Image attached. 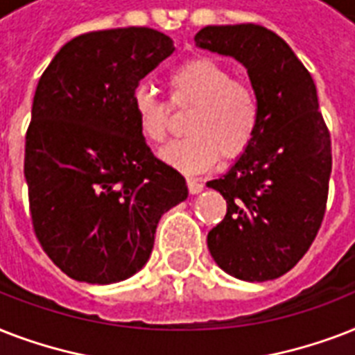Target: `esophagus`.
Wrapping results in <instances>:
<instances>
[{
  "instance_id": "esophagus-1",
  "label": "esophagus",
  "mask_w": 355,
  "mask_h": 355,
  "mask_svg": "<svg viewBox=\"0 0 355 355\" xmlns=\"http://www.w3.org/2000/svg\"><path fill=\"white\" fill-rule=\"evenodd\" d=\"M202 188H205V186H202V184H200L199 180H195V178H188V189H189V193H191V195L200 193V191H202Z\"/></svg>"
}]
</instances>
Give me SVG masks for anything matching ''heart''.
Masks as SVG:
<instances>
[{
	"label": "heart",
	"instance_id": "b5f03b06",
	"mask_svg": "<svg viewBox=\"0 0 355 355\" xmlns=\"http://www.w3.org/2000/svg\"><path fill=\"white\" fill-rule=\"evenodd\" d=\"M175 107H191L188 136L173 139L160 150L167 166L184 173H202L216 166L219 156L228 160L250 147L259 128L258 94L234 79L225 64L210 57H195L173 69L167 79ZM132 110L141 138L160 144L167 136L169 105L145 86L132 94Z\"/></svg>",
	"mask_w": 355,
	"mask_h": 355
}]
</instances>
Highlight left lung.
I'll return each mask as SVG.
<instances>
[{
    "label": "left lung",
    "mask_w": 355,
    "mask_h": 355,
    "mask_svg": "<svg viewBox=\"0 0 355 355\" xmlns=\"http://www.w3.org/2000/svg\"><path fill=\"white\" fill-rule=\"evenodd\" d=\"M195 44L239 60L261 108L250 147L208 182L227 199L208 248L239 280H275L302 259L324 219L331 141L317 88L291 47L261 25H208Z\"/></svg>",
    "instance_id": "1"
}]
</instances>
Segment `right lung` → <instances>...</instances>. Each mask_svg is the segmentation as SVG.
I'll use <instances>...</instances> for the list:
<instances>
[{
  "mask_svg": "<svg viewBox=\"0 0 355 355\" xmlns=\"http://www.w3.org/2000/svg\"><path fill=\"white\" fill-rule=\"evenodd\" d=\"M175 51L149 27L94 31L55 55L36 86L24 173L33 228L69 278L114 284L150 256L156 225L188 197L132 110L139 80Z\"/></svg>",
  "mask_w": 355,
  "mask_h": 355,
  "instance_id": "obj_1",
  "label": "right lung"
}]
</instances>
